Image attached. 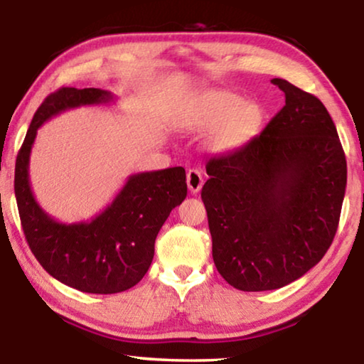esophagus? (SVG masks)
Wrapping results in <instances>:
<instances>
[{
    "instance_id": "obj_1",
    "label": "esophagus",
    "mask_w": 364,
    "mask_h": 364,
    "mask_svg": "<svg viewBox=\"0 0 364 364\" xmlns=\"http://www.w3.org/2000/svg\"><path fill=\"white\" fill-rule=\"evenodd\" d=\"M203 186L202 172L198 168H188L187 171V187L191 193H198Z\"/></svg>"
}]
</instances>
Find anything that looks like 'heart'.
<instances>
[{
    "mask_svg": "<svg viewBox=\"0 0 364 364\" xmlns=\"http://www.w3.org/2000/svg\"><path fill=\"white\" fill-rule=\"evenodd\" d=\"M263 109L257 102L230 91H207L198 94L182 109L177 117V127L187 132L212 134L215 151H233L245 146L260 131Z\"/></svg>",
    "mask_w": 364,
    "mask_h": 364,
    "instance_id": "1",
    "label": "heart"
}]
</instances>
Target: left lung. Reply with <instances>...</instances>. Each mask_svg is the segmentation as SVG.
Instances as JSON below:
<instances>
[{"label":"left lung","instance_id":"1","mask_svg":"<svg viewBox=\"0 0 364 364\" xmlns=\"http://www.w3.org/2000/svg\"><path fill=\"white\" fill-rule=\"evenodd\" d=\"M285 106L260 136L207 162L202 200L220 275L242 291L277 290L316 265L335 238L346 159L320 99L272 79Z\"/></svg>","mask_w":364,"mask_h":364}]
</instances>
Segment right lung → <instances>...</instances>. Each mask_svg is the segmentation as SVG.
<instances>
[{
  "label": "right lung",
  "mask_w": 364,
  "mask_h": 364,
  "mask_svg": "<svg viewBox=\"0 0 364 364\" xmlns=\"http://www.w3.org/2000/svg\"><path fill=\"white\" fill-rule=\"evenodd\" d=\"M112 101L111 92L96 87H61L49 94L34 114L14 168L19 218L36 260L64 285L99 295L129 290L142 280L152 263L159 230L187 197L186 168L171 167L134 173L89 222H58L39 207L28 172L38 129L68 109Z\"/></svg>",
  "instance_id": "add662e5"
}]
</instances>
